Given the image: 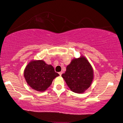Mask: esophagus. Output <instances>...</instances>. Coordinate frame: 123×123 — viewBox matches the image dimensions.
Segmentation results:
<instances>
[{
	"mask_svg": "<svg viewBox=\"0 0 123 123\" xmlns=\"http://www.w3.org/2000/svg\"><path fill=\"white\" fill-rule=\"evenodd\" d=\"M59 74H60V76H61L62 75V72H59Z\"/></svg>",
	"mask_w": 123,
	"mask_h": 123,
	"instance_id": "1",
	"label": "esophagus"
}]
</instances>
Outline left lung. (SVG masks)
<instances>
[{"mask_svg":"<svg viewBox=\"0 0 123 123\" xmlns=\"http://www.w3.org/2000/svg\"><path fill=\"white\" fill-rule=\"evenodd\" d=\"M93 74L91 63L84 56L81 55L72 60L62 77L71 91L77 93H82L91 85Z\"/></svg>","mask_w":123,"mask_h":123,"instance_id":"left-lung-1","label":"left lung"}]
</instances>
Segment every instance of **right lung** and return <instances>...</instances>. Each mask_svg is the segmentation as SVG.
<instances>
[{
	"label": "right lung",
	"instance_id": "1",
	"mask_svg": "<svg viewBox=\"0 0 123 123\" xmlns=\"http://www.w3.org/2000/svg\"><path fill=\"white\" fill-rule=\"evenodd\" d=\"M23 74L28 85L39 92H45L53 80L59 76L53 66L43 60L31 61L25 68Z\"/></svg>",
	"mask_w": 123,
	"mask_h": 123
}]
</instances>
